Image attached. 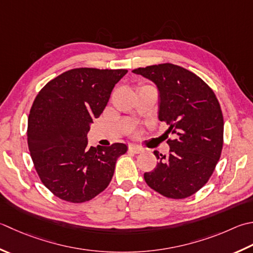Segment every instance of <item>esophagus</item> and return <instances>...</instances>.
I'll return each mask as SVG.
<instances>
[{
  "instance_id": "esophagus-1",
  "label": "esophagus",
  "mask_w": 253,
  "mask_h": 253,
  "mask_svg": "<svg viewBox=\"0 0 253 253\" xmlns=\"http://www.w3.org/2000/svg\"><path fill=\"white\" fill-rule=\"evenodd\" d=\"M128 150L132 153H140L142 151V149L140 147L135 146V145H129V148H128Z\"/></svg>"
}]
</instances>
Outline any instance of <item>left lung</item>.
<instances>
[{
    "label": "left lung",
    "mask_w": 253,
    "mask_h": 253,
    "mask_svg": "<svg viewBox=\"0 0 253 253\" xmlns=\"http://www.w3.org/2000/svg\"><path fill=\"white\" fill-rule=\"evenodd\" d=\"M159 92L158 118L169 126L168 156L155 151L158 162L143 174L151 189L170 199H185L209 181L220 158L224 120L211 88L193 72L172 63L138 68Z\"/></svg>",
    "instance_id": "1"
}]
</instances>
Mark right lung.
Segmentation results:
<instances>
[{"mask_svg":"<svg viewBox=\"0 0 253 253\" xmlns=\"http://www.w3.org/2000/svg\"><path fill=\"white\" fill-rule=\"evenodd\" d=\"M127 72L72 69L48 82L35 98L28 117V148L43 185L59 199L83 203L110 184L117 158L127 146L88 147L87 132Z\"/></svg>","mask_w":253,"mask_h":253,"instance_id":"right-lung-1","label":"right lung"}]
</instances>
